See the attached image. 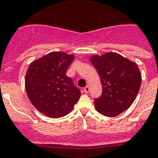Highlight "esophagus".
Instances as JSON below:
<instances>
[{"instance_id":"obj_1","label":"esophagus","mask_w":158,"mask_h":158,"mask_svg":"<svg viewBox=\"0 0 158 158\" xmlns=\"http://www.w3.org/2000/svg\"><path fill=\"white\" fill-rule=\"evenodd\" d=\"M89 91H90V88H89V86H86L85 88H84V92H89Z\"/></svg>"}]
</instances>
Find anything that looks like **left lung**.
<instances>
[{
    "instance_id": "left-lung-1",
    "label": "left lung",
    "mask_w": 158,
    "mask_h": 158,
    "mask_svg": "<svg viewBox=\"0 0 158 158\" xmlns=\"http://www.w3.org/2000/svg\"><path fill=\"white\" fill-rule=\"evenodd\" d=\"M91 62L97 69L102 84V94L95 98L96 110L114 117L127 110L136 97L141 84L137 65L114 52L93 56Z\"/></svg>"
}]
</instances>
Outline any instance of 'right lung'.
Returning <instances> with one entry per match:
<instances>
[{
  "label": "right lung",
  "mask_w": 158,
  "mask_h": 158,
  "mask_svg": "<svg viewBox=\"0 0 158 158\" xmlns=\"http://www.w3.org/2000/svg\"><path fill=\"white\" fill-rule=\"evenodd\" d=\"M75 57L62 52H49L29 66L25 79L27 97L35 108L46 116L66 115L78 102L81 92L66 76Z\"/></svg>",
  "instance_id": "right-lung-1"
}]
</instances>
